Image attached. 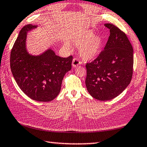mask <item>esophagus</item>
<instances>
[{
    "label": "esophagus",
    "instance_id": "esophagus-1",
    "mask_svg": "<svg viewBox=\"0 0 147 147\" xmlns=\"http://www.w3.org/2000/svg\"><path fill=\"white\" fill-rule=\"evenodd\" d=\"M80 63H81V62L79 60L78 58H74V59L73 60V63H72L74 67H77L78 65L80 64Z\"/></svg>",
    "mask_w": 147,
    "mask_h": 147
}]
</instances>
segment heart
<instances>
[{
    "label": "heart",
    "instance_id": "obj_1",
    "mask_svg": "<svg viewBox=\"0 0 147 147\" xmlns=\"http://www.w3.org/2000/svg\"><path fill=\"white\" fill-rule=\"evenodd\" d=\"M74 44L80 47L81 57L84 60H93L99 54L103 46L102 38L99 36H94L90 30L83 31L74 39Z\"/></svg>",
    "mask_w": 147,
    "mask_h": 147
}]
</instances>
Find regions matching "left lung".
<instances>
[{
  "label": "left lung",
  "instance_id": "left-lung-1",
  "mask_svg": "<svg viewBox=\"0 0 147 147\" xmlns=\"http://www.w3.org/2000/svg\"><path fill=\"white\" fill-rule=\"evenodd\" d=\"M110 36L104 49L86 63L85 85L95 99L106 101L118 96L126 89L133 74V48L123 31L113 24H105Z\"/></svg>",
  "mask_w": 147,
  "mask_h": 147
}]
</instances>
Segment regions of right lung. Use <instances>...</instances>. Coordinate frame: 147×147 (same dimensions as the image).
I'll list each match as a JSON object with an SVG mask.
<instances>
[{
    "label": "right lung",
    "instance_id": "right-lung-1",
    "mask_svg": "<svg viewBox=\"0 0 147 147\" xmlns=\"http://www.w3.org/2000/svg\"><path fill=\"white\" fill-rule=\"evenodd\" d=\"M36 27L29 24L20 30L11 51L10 67L24 94L33 100L50 101L59 94L63 76L71 69L73 56L62 58L51 49L36 57L28 54L27 31Z\"/></svg>",
    "mask_w": 147,
    "mask_h": 147
}]
</instances>
